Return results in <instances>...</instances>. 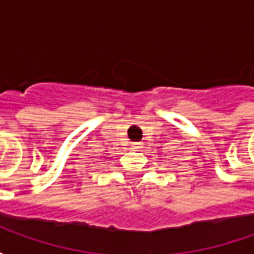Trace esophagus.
Here are the masks:
<instances>
[{
  "instance_id": "1",
  "label": "esophagus",
  "mask_w": 254,
  "mask_h": 254,
  "mask_svg": "<svg viewBox=\"0 0 254 254\" xmlns=\"http://www.w3.org/2000/svg\"><path fill=\"white\" fill-rule=\"evenodd\" d=\"M140 147H141V145H140V144H138V143H133L132 144V148L133 149H138V148H140Z\"/></svg>"
}]
</instances>
